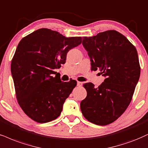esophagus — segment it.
I'll return each instance as SVG.
<instances>
[{"label":"esophagus","mask_w":148,"mask_h":148,"mask_svg":"<svg viewBox=\"0 0 148 148\" xmlns=\"http://www.w3.org/2000/svg\"><path fill=\"white\" fill-rule=\"evenodd\" d=\"M83 85V83L81 82H77V86H82Z\"/></svg>","instance_id":"esophagus-1"}]
</instances>
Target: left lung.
Masks as SVG:
<instances>
[{"label":"left lung","mask_w":148,"mask_h":148,"mask_svg":"<svg viewBox=\"0 0 148 148\" xmlns=\"http://www.w3.org/2000/svg\"><path fill=\"white\" fill-rule=\"evenodd\" d=\"M82 45L91 62V70L99 69L104 82L97 88L84 84L87 96L80 103L83 115L94 124L106 125L125 112L139 79L140 68L135 47L114 30L84 37Z\"/></svg>","instance_id":"1"}]
</instances>
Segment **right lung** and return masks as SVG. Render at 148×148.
I'll use <instances>...</instances> for the list:
<instances>
[{"label":"right lung","mask_w":148,"mask_h":148,"mask_svg":"<svg viewBox=\"0 0 148 148\" xmlns=\"http://www.w3.org/2000/svg\"><path fill=\"white\" fill-rule=\"evenodd\" d=\"M82 43L81 37L66 38L42 28L20 41L11 64L18 104L29 117L47 123L61 114L66 98L77 85L63 82L54 69L66 62V54Z\"/></svg>","instance_id":"add662e5"}]
</instances>
